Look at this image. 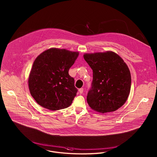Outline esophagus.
Segmentation results:
<instances>
[{"mask_svg":"<svg viewBox=\"0 0 157 157\" xmlns=\"http://www.w3.org/2000/svg\"><path fill=\"white\" fill-rule=\"evenodd\" d=\"M79 92L80 94H82L83 92V88H80V89L79 90Z\"/></svg>","mask_w":157,"mask_h":157,"instance_id":"34e87169","label":"esophagus"}]
</instances>
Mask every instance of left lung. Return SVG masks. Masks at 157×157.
<instances>
[{"label": "left lung", "mask_w": 157, "mask_h": 157, "mask_svg": "<svg viewBox=\"0 0 157 157\" xmlns=\"http://www.w3.org/2000/svg\"><path fill=\"white\" fill-rule=\"evenodd\" d=\"M83 58L93 71L88 104L97 112L115 111L125 104L131 90V73L127 64L111 51L85 53Z\"/></svg>", "instance_id": "obj_1"}]
</instances>
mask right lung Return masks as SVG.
I'll return each mask as SVG.
<instances>
[{
	"label": "right lung",
	"mask_w": 157,
	"mask_h": 157,
	"mask_svg": "<svg viewBox=\"0 0 157 157\" xmlns=\"http://www.w3.org/2000/svg\"><path fill=\"white\" fill-rule=\"evenodd\" d=\"M78 55V52L51 48L36 58L28 85L30 94L38 104L52 111L71 105L78 90L68 72Z\"/></svg>",
	"instance_id": "add662e5"
}]
</instances>
